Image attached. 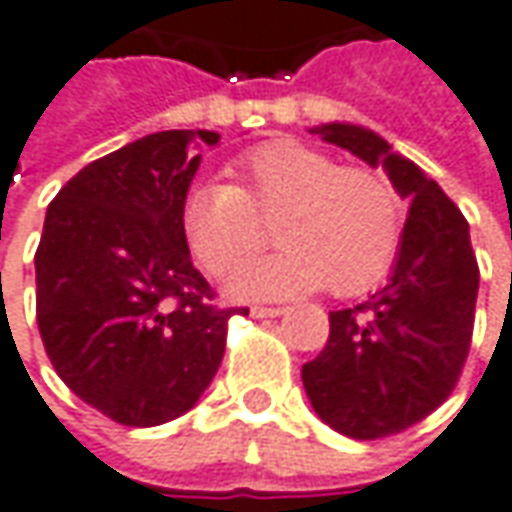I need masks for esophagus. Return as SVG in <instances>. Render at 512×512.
<instances>
[{
	"mask_svg": "<svg viewBox=\"0 0 512 512\" xmlns=\"http://www.w3.org/2000/svg\"><path fill=\"white\" fill-rule=\"evenodd\" d=\"M249 312H252V318H280L283 315L280 306H252Z\"/></svg>",
	"mask_w": 512,
	"mask_h": 512,
	"instance_id": "1",
	"label": "esophagus"
}]
</instances>
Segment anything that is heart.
<instances>
[{
    "instance_id": "heart-1",
    "label": "heart",
    "mask_w": 512,
    "mask_h": 512,
    "mask_svg": "<svg viewBox=\"0 0 512 512\" xmlns=\"http://www.w3.org/2000/svg\"><path fill=\"white\" fill-rule=\"evenodd\" d=\"M237 186L197 183L183 200V234L197 263L226 278L266 246L278 220V255L246 266L229 283L240 300H280L332 286L367 292L387 275L404 234L398 191L384 174L338 166L318 148L275 140L232 166Z\"/></svg>"
}]
</instances>
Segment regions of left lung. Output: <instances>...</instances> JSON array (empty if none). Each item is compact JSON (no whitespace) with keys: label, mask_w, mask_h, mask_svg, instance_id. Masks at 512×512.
I'll use <instances>...</instances> for the list:
<instances>
[{"label":"left lung","mask_w":512,"mask_h":512,"mask_svg":"<svg viewBox=\"0 0 512 512\" xmlns=\"http://www.w3.org/2000/svg\"><path fill=\"white\" fill-rule=\"evenodd\" d=\"M309 131L384 168L410 203L384 289L329 312V341L300 369L321 421L349 438H384L444 404L467 361L478 295L470 226L441 186L381 134L352 123Z\"/></svg>","instance_id":"8db88e82"}]
</instances>
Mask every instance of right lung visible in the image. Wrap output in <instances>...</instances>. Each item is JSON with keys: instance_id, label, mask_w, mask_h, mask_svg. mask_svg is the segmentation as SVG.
I'll return each instance as SVG.
<instances>
[{"instance_id": "right-lung-1", "label": "right lung", "mask_w": 512, "mask_h": 512, "mask_svg": "<svg viewBox=\"0 0 512 512\" xmlns=\"http://www.w3.org/2000/svg\"><path fill=\"white\" fill-rule=\"evenodd\" d=\"M217 131H157L74 174L45 212L36 323L56 375L125 427L189 412L223 361L226 326L183 234L200 148Z\"/></svg>"}]
</instances>
